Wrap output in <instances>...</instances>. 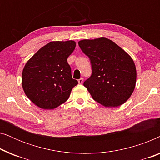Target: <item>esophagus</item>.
Wrapping results in <instances>:
<instances>
[{
  "instance_id": "esophagus-1",
  "label": "esophagus",
  "mask_w": 160,
  "mask_h": 160,
  "mask_svg": "<svg viewBox=\"0 0 160 160\" xmlns=\"http://www.w3.org/2000/svg\"><path fill=\"white\" fill-rule=\"evenodd\" d=\"M83 78H79V79L78 80V84H82L83 83Z\"/></svg>"
}]
</instances>
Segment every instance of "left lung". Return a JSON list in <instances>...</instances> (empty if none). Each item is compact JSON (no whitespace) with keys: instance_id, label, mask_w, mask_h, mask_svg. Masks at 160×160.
<instances>
[{"instance_id":"1","label":"left lung","mask_w":160,"mask_h":160,"mask_svg":"<svg viewBox=\"0 0 160 160\" xmlns=\"http://www.w3.org/2000/svg\"><path fill=\"white\" fill-rule=\"evenodd\" d=\"M90 60L92 75L84 86L95 101L106 107L124 103L134 91L136 68L131 57L106 38L78 42Z\"/></svg>"}]
</instances>
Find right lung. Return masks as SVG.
<instances>
[{
	"instance_id": "1",
	"label": "right lung",
	"mask_w": 160,
	"mask_h": 160,
	"mask_svg": "<svg viewBox=\"0 0 160 160\" xmlns=\"http://www.w3.org/2000/svg\"><path fill=\"white\" fill-rule=\"evenodd\" d=\"M73 41H52L41 48L24 67L22 88L27 97L43 109H53L68 99L78 84L72 78L67 59L73 52Z\"/></svg>"
}]
</instances>
